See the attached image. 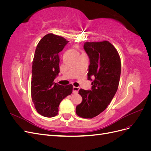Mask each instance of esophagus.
I'll return each mask as SVG.
<instances>
[{
	"instance_id": "esophagus-1",
	"label": "esophagus",
	"mask_w": 151,
	"mask_h": 151,
	"mask_svg": "<svg viewBox=\"0 0 151 151\" xmlns=\"http://www.w3.org/2000/svg\"><path fill=\"white\" fill-rule=\"evenodd\" d=\"M79 87H75L74 86L73 87V93H77V92H78V91L79 90Z\"/></svg>"
}]
</instances>
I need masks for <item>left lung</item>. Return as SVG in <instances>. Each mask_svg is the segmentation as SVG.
Instances as JSON below:
<instances>
[{"mask_svg":"<svg viewBox=\"0 0 151 151\" xmlns=\"http://www.w3.org/2000/svg\"><path fill=\"white\" fill-rule=\"evenodd\" d=\"M90 64L88 79L94 77L92 90L81 89L79 94L82 103L77 105L76 112L84 118H93L102 113L111 102L119 85L121 60L117 50L108 41L84 43Z\"/></svg>","mask_w":151,"mask_h":151,"instance_id":"1","label":"left lung"}]
</instances>
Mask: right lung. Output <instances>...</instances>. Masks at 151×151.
<instances>
[{
    "label": "right lung",
    "mask_w": 151,
    "mask_h": 151,
    "mask_svg": "<svg viewBox=\"0 0 151 151\" xmlns=\"http://www.w3.org/2000/svg\"><path fill=\"white\" fill-rule=\"evenodd\" d=\"M68 43L62 36L47 34L36 47L32 65L31 98L38 113L53 117L58 112L63 99L72 93L73 86H61L54 83L60 72L58 53Z\"/></svg>",
    "instance_id": "1"
}]
</instances>
